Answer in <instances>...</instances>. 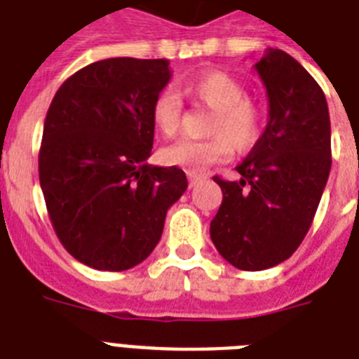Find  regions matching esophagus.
I'll use <instances>...</instances> for the list:
<instances>
[{
  "instance_id": "esophagus-1",
  "label": "esophagus",
  "mask_w": 359,
  "mask_h": 359,
  "mask_svg": "<svg viewBox=\"0 0 359 359\" xmlns=\"http://www.w3.org/2000/svg\"><path fill=\"white\" fill-rule=\"evenodd\" d=\"M201 177H197V175H188V182H190V186H191V188H194V186H196V184H199V182H201Z\"/></svg>"
}]
</instances>
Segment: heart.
Listing matches in <instances>:
<instances>
[{"label":"heart","instance_id":"heart-1","mask_svg":"<svg viewBox=\"0 0 359 359\" xmlns=\"http://www.w3.org/2000/svg\"><path fill=\"white\" fill-rule=\"evenodd\" d=\"M180 95L191 102L212 109L208 119V140H180L163 147L160 160L165 165L184 168L191 173H201L212 163H219L231 156L233 149L250 151L261 137V109L251 98L244 97V87L233 76L222 70H207L184 81ZM182 102L171 89H163L154 97L151 106L152 126L163 137H173L180 128Z\"/></svg>","mask_w":359,"mask_h":359}]
</instances>
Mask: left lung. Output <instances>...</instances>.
Wrapping results in <instances>:
<instances>
[{
	"label": "left lung",
	"mask_w": 359,
	"mask_h": 359,
	"mask_svg": "<svg viewBox=\"0 0 359 359\" xmlns=\"http://www.w3.org/2000/svg\"><path fill=\"white\" fill-rule=\"evenodd\" d=\"M268 95V124L236 165L238 180L214 177L224 194L210 222L216 250L248 272L287 261L311 227L332 168L326 97L283 50L255 63Z\"/></svg>",
	"instance_id": "obj_1"
}]
</instances>
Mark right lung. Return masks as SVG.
I'll use <instances>...</instances> for the list:
<instances>
[{
	"label": "right lung",
	"mask_w": 359,
	"mask_h": 359,
	"mask_svg": "<svg viewBox=\"0 0 359 359\" xmlns=\"http://www.w3.org/2000/svg\"><path fill=\"white\" fill-rule=\"evenodd\" d=\"M169 78L168 59H104L70 76L50 104L39 179L55 235L87 266L123 272L145 261L188 188L182 169L147 163L152 100Z\"/></svg>",
	"instance_id": "right-lung-1"
}]
</instances>
